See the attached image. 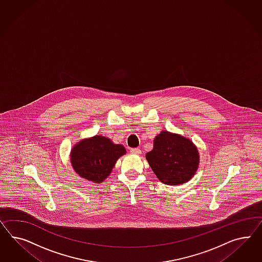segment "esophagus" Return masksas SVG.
I'll return each mask as SVG.
<instances>
[{"instance_id": "obj_1", "label": "esophagus", "mask_w": 262, "mask_h": 262, "mask_svg": "<svg viewBox=\"0 0 262 262\" xmlns=\"http://www.w3.org/2000/svg\"><path fill=\"white\" fill-rule=\"evenodd\" d=\"M129 151H130L132 154H134V155H139V154H141V150L138 149V148H133V149L129 150Z\"/></svg>"}]
</instances>
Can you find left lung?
<instances>
[{
  "instance_id": "left-lung-1",
  "label": "left lung",
  "mask_w": 262,
  "mask_h": 262,
  "mask_svg": "<svg viewBox=\"0 0 262 262\" xmlns=\"http://www.w3.org/2000/svg\"><path fill=\"white\" fill-rule=\"evenodd\" d=\"M151 170L168 185L188 182L197 172L200 157L197 147L183 135L162 130L154 140V149L146 154Z\"/></svg>"
}]
</instances>
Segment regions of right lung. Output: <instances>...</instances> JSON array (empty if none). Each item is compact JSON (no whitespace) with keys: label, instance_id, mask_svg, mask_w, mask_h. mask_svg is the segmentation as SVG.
Returning a JSON list of instances; mask_svg holds the SVG:
<instances>
[{"label":"right lung","instance_id":"1","mask_svg":"<svg viewBox=\"0 0 262 262\" xmlns=\"http://www.w3.org/2000/svg\"><path fill=\"white\" fill-rule=\"evenodd\" d=\"M126 154L121 144H114L110 138L97 135L80 140L70 154L75 172L89 182H103L110 174L120 157Z\"/></svg>","mask_w":262,"mask_h":262}]
</instances>
